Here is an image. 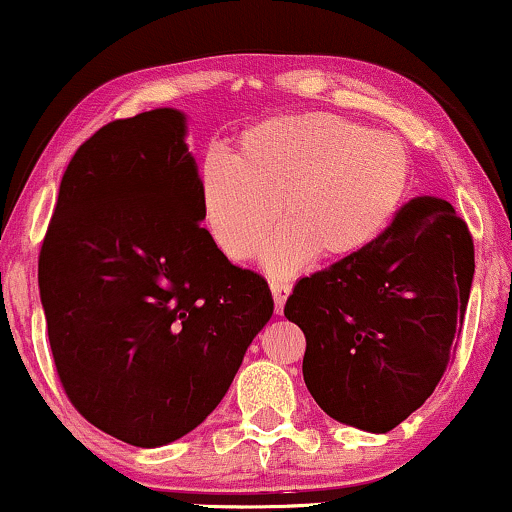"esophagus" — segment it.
I'll return each instance as SVG.
<instances>
[{"label": "esophagus", "mask_w": 512, "mask_h": 512, "mask_svg": "<svg viewBox=\"0 0 512 512\" xmlns=\"http://www.w3.org/2000/svg\"><path fill=\"white\" fill-rule=\"evenodd\" d=\"M269 288H271V295H274L276 314H281L283 312V304H286L293 286H290V283H283V281H269Z\"/></svg>", "instance_id": "34e87169"}]
</instances>
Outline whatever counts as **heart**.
<instances>
[{
  "instance_id": "1",
  "label": "heart",
  "mask_w": 512,
  "mask_h": 512,
  "mask_svg": "<svg viewBox=\"0 0 512 512\" xmlns=\"http://www.w3.org/2000/svg\"><path fill=\"white\" fill-rule=\"evenodd\" d=\"M411 186L404 139L335 113L262 120L238 137L236 155L210 148L198 167L200 219L231 262L248 260L278 210L288 217L260 255L278 278L295 276L319 255L347 260L371 248Z\"/></svg>"
}]
</instances>
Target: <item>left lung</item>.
<instances>
[{
  "label": "left lung",
  "mask_w": 512,
  "mask_h": 512,
  "mask_svg": "<svg viewBox=\"0 0 512 512\" xmlns=\"http://www.w3.org/2000/svg\"><path fill=\"white\" fill-rule=\"evenodd\" d=\"M475 245L451 203L416 196L359 255L297 281L288 321L307 338L302 375L328 416L390 432L451 366Z\"/></svg>",
  "instance_id": "obj_1"
}]
</instances>
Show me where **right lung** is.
<instances>
[{"mask_svg":"<svg viewBox=\"0 0 512 512\" xmlns=\"http://www.w3.org/2000/svg\"><path fill=\"white\" fill-rule=\"evenodd\" d=\"M186 118L155 108L77 148L40 250L58 380L94 428L163 446L198 428L274 314L200 226Z\"/></svg>","mask_w":512,"mask_h":512,"instance_id":"right-lung-1","label":"right lung"}]
</instances>
